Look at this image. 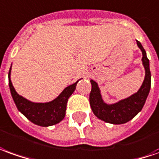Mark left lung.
<instances>
[{"instance_id": "1", "label": "left lung", "mask_w": 159, "mask_h": 159, "mask_svg": "<svg viewBox=\"0 0 159 159\" xmlns=\"http://www.w3.org/2000/svg\"><path fill=\"white\" fill-rule=\"evenodd\" d=\"M137 45L142 51V62L145 70V76L142 86L136 93L132 96L115 104H107L104 102L100 90L98 88V84L91 80L92 90H91L89 100L92 111L94 115L107 123L120 125L130 121L144 107L145 100L147 98L149 92L151 89V71L149 60L146 56V52L142 47L139 40H137Z\"/></svg>"}]
</instances>
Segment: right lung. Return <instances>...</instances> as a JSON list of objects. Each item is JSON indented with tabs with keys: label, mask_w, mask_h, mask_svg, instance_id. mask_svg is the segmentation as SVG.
Listing matches in <instances>:
<instances>
[{
	"label": "right lung",
	"mask_w": 159,
	"mask_h": 159,
	"mask_svg": "<svg viewBox=\"0 0 159 159\" xmlns=\"http://www.w3.org/2000/svg\"><path fill=\"white\" fill-rule=\"evenodd\" d=\"M10 73L11 67L8 72V85L12 98L15 101L17 109L32 123L47 127L60 123L65 118L67 100L76 89V85L79 80L73 85L66 87L62 93L52 101L47 103H34L27 100V98H23L22 96L16 93L11 82Z\"/></svg>",
	"instance_id": "right-lung-1"
}]
</instances>
